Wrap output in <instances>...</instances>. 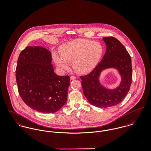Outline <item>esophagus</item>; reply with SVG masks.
Listing matches in <instances>:
<instances>
[{"instance_id":"obj_1","label":"esophagus","mask_w":151,"mask_h":151,"mask_svg":"<svg viewBox=\"0 0 151 151\" xmlns=\"http://www.w3.org/2000/svg\"><path fill=\"white\" fill-rule=\"evenodd\" d=\"M76 79V77H75V76H71L70 77V80H74Z\"/></svg>"}]
</instances>
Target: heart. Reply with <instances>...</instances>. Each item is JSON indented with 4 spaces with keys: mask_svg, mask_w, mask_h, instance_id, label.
<instances>
[{
    "mask_svg": "<svg viewBox=\"0 0 151 151\" xmlns=\"http://www.w3.org/2000/svg\"><path fill=\"white\" fill-rule=\"evenodd\" d=\"M60 52V56L55 52L53 59L60 69L68 70V63H72L76 73L85 74L97 65L102 55L103 47L99 42L81 39L63 45Z\"/></svg>",
    "mask_w": 151,
    "mask_h": 151,
    "instance_id": "1",
    "label": "heart"
}]
</instances>
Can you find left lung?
<instances>
[{
	"mask_svg": "<svg viewBox=\"0 0 151 151\" xmlns=\"http://www.w3.org/2000/svg\"><path fill=\"white\" fill-rule=\"evenodd\" d=\"M106 50L101 62L88 74L81 76L83 92L88 102L98 108L111 107L120 104L127 95L131 84V59L125 47L112 37L103 38ZM116 69L121 77L120 84L114 89L102 86L99 77L106 69Z\"/></svg>",
	"mask_w": 151,
	"mask_h": 151,
	"instance_id": "obj_1",
	"label": "left lung"
}]
</instances>
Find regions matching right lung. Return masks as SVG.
Segmentation results:
<instances>
[{"mask_svg":"<svg viewBox=\"0 0 151 151\" xmlns=\"http://www.w3.org/2000/svg\"><path fill=\"white\" fill-rule=\"evenodd\" d=\"M19 92L29 107L45 113L58 111L66 102L70 77L54 72L51 53L42 46H27L16 70Z\"/></svg>","mask_w":151,"mask_h":151,"instance_id":"add662e5","label":"right lung"}]
</instances>
